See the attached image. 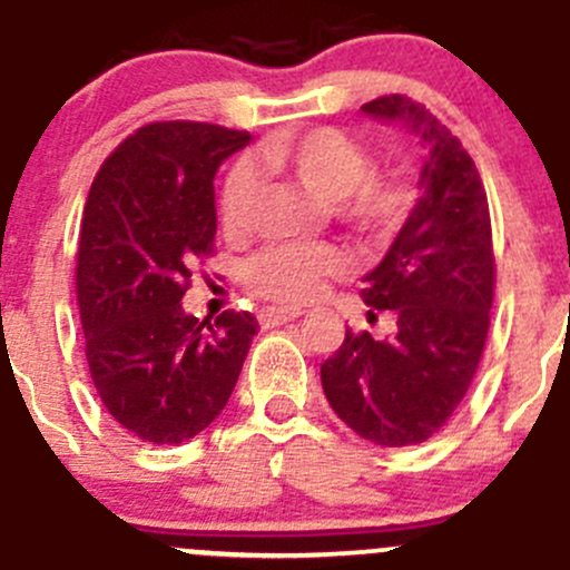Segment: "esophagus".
I'll return each instance as SVG.
<instances>
[{
    "label": "esophagus",
    "instance_id": "34e87169",
    "mask_svg": "<svg viewBox=\"0 0 570 570\" xmlns=\"http://www.w3.org/2000/svg\"><path fill=\"white\" fill-rule=\"evenodd\" d=\"M301 314H303L301 308L273 306V308H264V312L258 314V322H262V327H275V325H284V322H289V320H297Z\"/></svg>",
    "mask_w": 570,
    "mask_h": 570
}]
</instances>
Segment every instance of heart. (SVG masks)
I'll use <instances>...</instances> for the list:
<instances>
[{"mask_svg": "<svg viewBox=\"0 0 570 570\" xmlns=\"http://www.w3.org/2000/svg\"><path fill=\"white\" fill-rule=\"evenodd\" d=\"M258 174L289 178L331 204L338 223L358 237L377 243L405 226L416 204V189L405 174H375V157L364 142L333 126H314L297 135H278L262 142L253 159ZM258 187L248 168L228 176L220 195L223 232L248 237L256 226ZM347 273V258L333 245H269L245 264L250 292L284 306L312 303L327 281Z\"/></svg>", "mask_w": 570, "mask_h": 570, "instance_id": "1", "label": "heart"}]
</instances>
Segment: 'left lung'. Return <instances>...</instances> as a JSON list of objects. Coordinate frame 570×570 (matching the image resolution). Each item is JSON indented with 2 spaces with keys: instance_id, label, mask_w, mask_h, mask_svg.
<instances>
[{
  "instance_id": "left-lung-1",
  "label": "left lung",
  "mask_w": 570,
  "mask_h": 570,
  "mask_svg": "<svg viewBox=\"0 0 570 570\" xmlns=\"http://www.w3.org/2000/svg\"><path fill=\"white\" fill-rule=\"evenodd\" d=\"M361 109L402 120L428 146L424 195L361 289L370 320L392 312L396 333L347 327L320 375L336 416L361 439L413 446L450 422L480 366L497 286L491 212L474 159L424 105L392 94Z\"/></svg>"
}]
</instances>
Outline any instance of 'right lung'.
Returning <instances> with one entry per match:
<instances>
[{"label":"right lung","mask_w":570,"mask_h":570,"mask_svg":"<svg viewBox=\"0 0 570 570\" xmlns=\"http://www.w3.org/2000/svg\"><path fill=\"white\" fill-rule=\"evenodd\" d=\"M248 131L154 120L126 137L90 184L77 303L90 377L109 416L148 444H181L232 396L258 322L181 308L193 264L215 253V178Z\"/></svg>","instance_id":"add662e5"}]
</instances>
